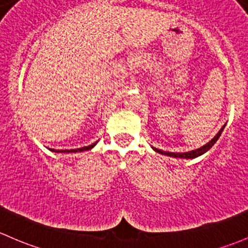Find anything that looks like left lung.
Wrapping results in <instances>:
<instances>
[{
	"label": "left lung",
	"instance_id": "1",
	"mask_svg": "<svg viewBox=\"0 0 248 248\" xmlns=\"http://www.w3.org/2000/svg\"><path fill=\"white\" fill-rule=\"evenodd\" d=\"M224 126H226V124L223 125V126L221 127V130L217 132V135H216L215 137H214L211 141H209L206 144H204L203 147L198 148V149H195V150H190V152H185V153H170V152H163L161 149H156V148L153 147V149L155 150L156 153H159V154H162V155H167V156H172V157H180V159H195V157H198L201 156V155H203L204 153L208 152L209 149H210L211 147H213L214 144H215L216 142H217L218 137L221 136L222 131H223Z\"/></svg>",
	"mask_w": 248,
	"mask_h": 248
}]
</instances>
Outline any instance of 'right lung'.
Wrapping results in <instances>:
<instances>
[{"instance_id":"add662e5","label":"right lung","mask_w":248,"mask_h":248,"mask_svg":"<svg viewBox=\"0 0 248 248\" xmlns=\"http://www.w3.org/2000/svg\"><path fill=\"white\" fill-rule=\"evenodd\" d=\"M96 143H98V141H96V142H94L93 144H91V145H87V147L78 148V149H70V150H68V149H65V150H56V149H50V150H51V152H53V153H78V152H85V150H89V149H92V148H93L94 145L96 144Z\"/></svg>"}]
</instances>
